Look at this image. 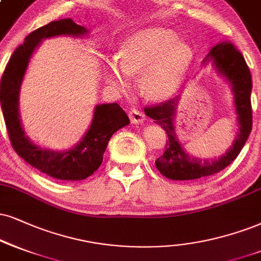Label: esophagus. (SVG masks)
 I'll list each match as a JSON object with an SVG mask.
<instances>
[{
	"mask_svg": "<svg viewBox=\"0 0 261 261\" xmlns=\"http://www.w3.org/2000/svg\"><path fill=\"white\" fill-rule=\"evenodd\" d=\"M129 118L133 123L139 124V123H143L144 120H145V115H144V112L140 111L139 109L133 108L129 111Z\"/></svg>",
	"mask_w": 261,
	"mask_h": 261,
	"instance_id": "esophagus-1",
	"label": "esophagus"
}]
</instances>
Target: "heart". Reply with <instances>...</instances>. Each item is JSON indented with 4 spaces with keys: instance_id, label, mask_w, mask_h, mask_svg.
I'll return each instance as SVG.
<instances>
[{
    "instance_id": "obj_1",
    "label": "heart",
    "mask_w": 261,
    "mask_h": 261,
    "mask_svg": "<svg viewBox=\"0 0 261 261\" xmlns=\"http://www.w3.org/2000/svg\"><path fill=\"white\" fill-rule=\"evenodd\" d=\"M191 47L173 31L145 29L122 44L118 59L106 67L108 81L120 89L129 87L130 76L139 75L143 94L151 100H165L178 91L190 64Z\"/></svg>"
}]
</instances>
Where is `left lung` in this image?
<instances>
[{"label": "left lung", "instance_id": "obj_1", "mask_svg": "<svg viewBox=\"0 0 261 261\" xmlns=\"http://www.w3.org/2000/svg\"><path fill=\"white\" fill-rule=\"evenodd\" d=\"M212 60L218 72L223 75L232 86L234 94L240 133L237 134L233 145L226 153L214 160H199L185 152L176 138L174 129V114L178 98L169 99L160 104L146 106V116L155 120L166 130L168 140L163 155L156 160V167L161 174L172 180H194L208 176L223 170L239 156L248 139L253 124V111L250 102L252 76L249 67L239 49L229 41L220 42L212 48L204 62Z\"/></svg>", "mask_w": 261, "mask_h": 261}]
</instances>
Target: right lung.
Instances as JSON below:
<instances>
[{"label":"right lung","mask_w":261,"mask_h":261,"mask_svg":"<svg viewBox=\"0 0 261 261\" xmlns=\"http://www.w3.org/2000/svg\"><path fill=\"white\" fill-rule=\"evenodd\" d=\"M87 32L85 28L75 24L70 18L50 21L32 31L12 54L0 83L3 118L13 149L25 162L40 172L54 179L69 181L88 178L100 167L112 134L129 124L127 114L117 102L96 105L91 127L77 145L63 152L44 150L25 136L19 116V92L32 53L43 38L59 35L82 36Z\"/></svg>","instance_id":"add662e5"}]
</instances>
